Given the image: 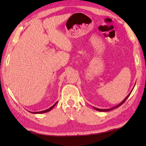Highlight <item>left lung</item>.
I'll list each match as a JSON object with an SVG mask.
<instances>
[{
	"label": "left lung",
	"instance_id": "obj_1",
	"mask_svg": "<svg viewBox=\"0 0 146 146\" xmlns=\"http://www.w3.org/2000/svg\"><path fill=\"white\" fill-rule=\"evenodd\" d=\"M130 94H131V93H130L129 94V95H128L127 96V97H126V98H125V99H124V100H123L122 101V102H121V103L120 104H118V105H117V106H115V107H114V108H111V109H108V110H107V109H104V110H103V109H98V108H95L96 110H97V111H110V110H113V109H115V108H117L118 107H119V106H121V105H122V104H123V102H124L125 100H127V98L128 97H129V96L130 95Z\"/></svg>",
	"mask_w": 146,
	"mask_h": 146
}]
</instances>
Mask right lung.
<instances>
[{"label": "right lung", "mask_w": 146, "mask_h": 146, "mask_svg": "<svg viewBox=\"0 0 146 146\" xmlns=\"http://www.w3.org/2000/svg\"><path fill=\"white\" fill-rule=\"evenodd\" d=\"M57 103V102H56L55 104H54L53 106H51V108H49V109H48V110H44V111H39V112H31V113H46V112H48V111H51V110H52V109L55 107V105H56V104Z\"/></svg>", "instance_id": "1"}]
</instances>
